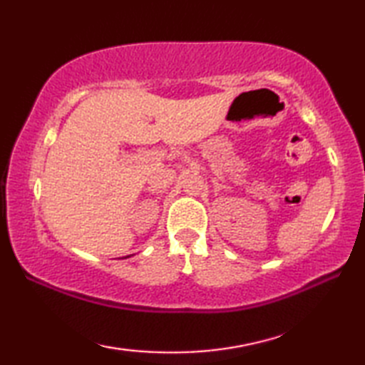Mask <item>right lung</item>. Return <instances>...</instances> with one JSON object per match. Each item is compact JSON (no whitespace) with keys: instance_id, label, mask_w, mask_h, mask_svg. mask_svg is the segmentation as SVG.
I'll list each match as a JSON object with an SVG mask.
<instances>
[{"instance_id":"right-lung-1","label":"right lung","mask_w":365,"mask_h":365,"mask_svg":"<svg viewBox=\"0 0 365 365\" xmlns=\"http://www.w3.org/2000/svg\"><path fill=\"white\" fill-rule=\"evenodd\" d=\"M127 257H128V255H127Z\"/></svg>"}]
</instances>
